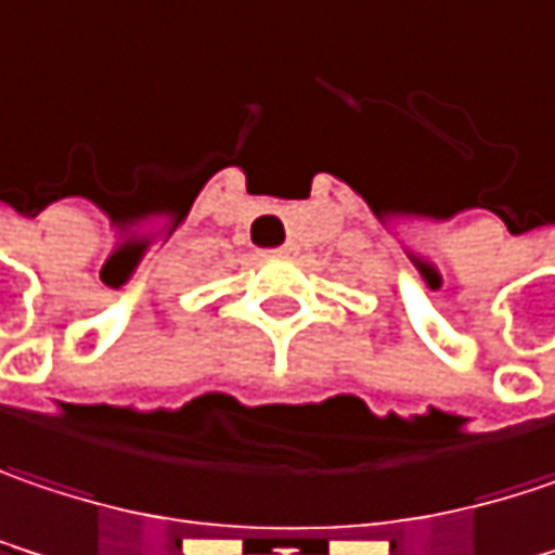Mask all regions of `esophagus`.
Returning a JSON list of instances; mask_svg holds the SVG:
<instances>
[{"label":"esophagus","instance_id":"esophagus-1","mask_svg":"<svg viewBox=\"0 0 555 555\" xmlns=\"http://www.w3.org/2000/svg\"><path fill=\"white\" fill-rule=\"evenodd\" d=\"M288 254H295V245H292V242H288V245L273 247V250H270V257H288Z\"/></svg>","mask_w":555,"mask_h":555}]
</instances>
